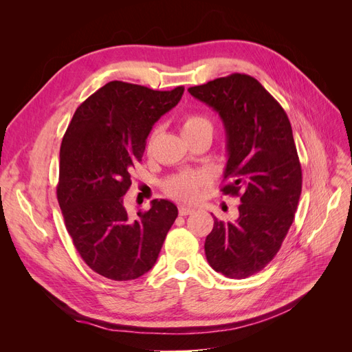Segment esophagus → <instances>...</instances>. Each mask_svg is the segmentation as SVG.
I'll use <instances>...</instances> for the list:
<instances>
[{"mask_svg":"<svg viewBox=\"0 0 352 352\" xmlns=\"http://www.w3.org/2000/svg\"><path fill=\"white\" fill-rule=\"evenodd\" d=\"M194 211H195V208H192V207H185V206H180V207H179V214H180V216L192 214Z\"/></svg>","mask_w":352,"mask_h":352,"instance_id":"1","label":"esophagus"}]
</instances>
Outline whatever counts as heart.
Here are the masks:
<instances>
[{"label":"heart","mask_w":352,"mask_h":352,"mask_svg":"<svg viewBox=\"0 0 352 352\" xmlns=\"http://www.w3.org/2000/svg\"><path fill=\"white\" fill-rule=\"evenodd\" d=\"M157 129L151 133L148 140V148L151 146ZM182 132L185 138L197 136L201 133L212 135V123L207 116L199 113L185 114L182 119ZM207 182V177L201 172H188L168 177L164 182V190L168 197L180 199V201H192L197 198L199 188Z\"/></svg>","instance_id":"b5f03b06"}]
</instances>
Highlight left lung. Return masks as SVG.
Masks as SVG:
<instances>
[{
    "instance_id": "8db88e82",
    "label": "left lung",
    "mask_w": 352,
    "mask_h": 352,
    "mask_svg": "<svg viewBox=\"0 0 352 352\" xmlns=\"http://www.w3.org/2000/svg\"><path fill=\"white\" fill-rule=\"evenodd\" d=\"M214 109L228 136V164L221 188L239 197V217L214 226L206 238V257L216 272L245 279L263 270L282 247L302 188L289 119L263 85L243 73L188 89Z\"/></svg>"
}]
</instances>
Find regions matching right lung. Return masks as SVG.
Wrapping results in <instances>:
<instances>
[{"instance_id": "1", "label": "right lung", "mask_w": 352, "mask_h": 352, "mask_svg": "<svg viewBox=\"0 0 352 352\" xmlns=\"http://www.w3.org/2000/svg\"><path fill=\"white\" fill-rule=\"evenodd\" d=\"M184 91L109 82L79 105L63 136L58 204L74 248L104 278L132 280L151 270L177 217L173 202L154 199L132 220L123 195L154 123Z\"/></svg>"}]
</instances>
